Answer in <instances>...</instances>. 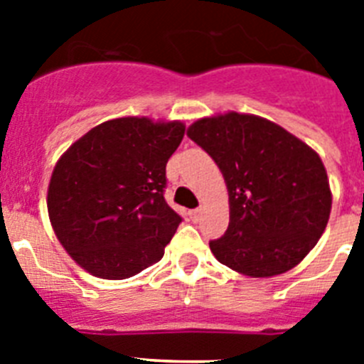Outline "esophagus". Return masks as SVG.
<instances>
[{"mask_svg": "<svg viewBox=\"0 0 364 364\" xmlns=\"http://www.w3.org/2000/svg\"><path fill=\"white\" fill-rule=\"evenodd\" d=\"M200 215H202L200 210H191V211H189V217H191V220H195V222H197L198 218H200Z\"/></svg>", "mask_w": 364, "mask_h": 364, "instance_id": "esophagus-1", "label": "esophagus"}]
</instances>
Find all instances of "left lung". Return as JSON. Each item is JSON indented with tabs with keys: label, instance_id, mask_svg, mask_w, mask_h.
<instances>
[{
	"label": "left lung",
	"instance_id": "left-lung-1",
	"mask_svg": "<svg viewBox=\"0 0 364 364\" xmlns=\"http://www.w3.org/2000/svg\"><path fill=\"white\" fill-rule=\"evenodd\" d=\"M188 136L215 160L230 195V226L210 242L218 262L247 277L295 268L332 211L319 154L281 125L235 111L193 122Z\"/></svg>",
	"mask_w": 364,
	"mask_h": 364
}]
</instances>
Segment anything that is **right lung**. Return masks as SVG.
<instances>
[{
    "instance_id": "obj_1",
    "label": "right lung",
    "mask_w": 364,
    "mask_h": 364,
    "mask_svg": "<svg viewBox=\"0 0 364 364\" xmlns=\"http://www.w3.org/2000/svg\"><path fill=\"white\" fill-rule=\"evenodd\" d=\"M180 120H107L54 166L47 210L58 240L91 275L129 279L164 257L180 215L164 198L166 164L184 138Z\"/></svg>"
}]
</instances>
